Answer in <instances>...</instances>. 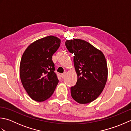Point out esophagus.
Masks as SVG:
<instances>
[{"mask_svg":"<svg viewBox=\"0 0 131 131\" xmlns=\"http://www.w3.org/2000/svg\"><path fill=\"white\" fill-rule=\"evenodd\" d=\"M65 74H66L65 73H64L61 74V78H65Z\"/></svg>","mask_w":131,"mask_h":131,"instance_id":"esophagus-1","label":"esophagus"}]
</instances>
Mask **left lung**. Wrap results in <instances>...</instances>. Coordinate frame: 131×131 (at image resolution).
<instances>
[{"label": "left lung", "mask_w": 131, "mask_h": 131, "mask_svg": "<svg viewBox=\"0 0 131 131\" xmlns=\"http://www.w3.org/2000/svg\"><path fill=\"white\" fill-rule=\"evenodd\" d=\"M65 46L74 54L77 74L76 84L71 95L79 104L90 103L101 93L107 79V62L103 53L90 43L79 39L67 40Z\"/></svg>", "instance_id": "obj_1"}]
</instances>
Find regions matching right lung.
<instances>
[{
    "label": "right lung",
    "mask_w": 131,
    "mask_h": 131,
    "mask_svg": "<svg viewBox=\"0 0 131 131\" xmlns=\"http://www.w3.org/2000/svg\"><path fill=\"white\" fill-rule=\"evenodd\" d=\"M60 43L61 40L54 36L40 39L30 44L21 57V83L29 96L36 101L49 99L58 84L52 57Z\"/></svg>",
    "instance_id": "right-lung-1"
}]
</instances>
